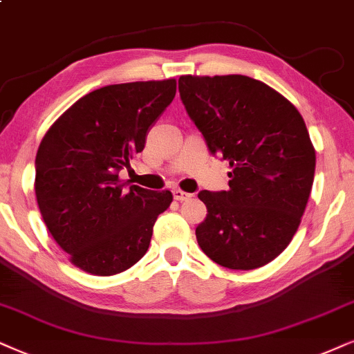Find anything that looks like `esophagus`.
Listing matches in <instances>:
<instances>
[{
	"mask_svg": "<svg viewBox=\"0 0 354 354\" xmlns=\"http://www.w3.org/2000/svg\"><path fill=\"white\" fill-rule=\"evenodd\" d=\"M173 196H174V199L180 201V203L192 198V194H189V192H186V191H183V189H174L173 191Z\"/></svg>",
	"mask_w": 354,
	"mask_h": 354,
	"instance_id": "obj_1",
	"label": "esophagus"
}]
</instances>
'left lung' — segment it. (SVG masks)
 <instances>
[{
	"instance_id": "left-lung-1",
	"label": "left lung",
	"mask_w": 354,
	"mask_h": 354,
	"mask_svg": "<svg viewBox=\"0 0 354 354\" xmlns=\"http://www.w3.org/2000/svg\"><path fill=\"white\" fill-rule=\"evenodd\" d=\"M183 104L209 150L230 165L229 191H201L203 252L229 270H254L296 234L315 173V149L289 100L243 75L178 80Z\"/></svg>"
}]
</instances>
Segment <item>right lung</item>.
<instances>
[{
  "label": "right lung",
  "instance_id": "1",
  "mask_svg": "<svg viewBox=\"0 0 354 354\" xmlns=\"http://www.w3.org/2000/svg\"><path fill=\"white\" fill-rule=\"evenodd\" d=\"M176 95V80L109 84L80 97L50 125L35 156V198L71 265L113 276L149 250L169 191L119 180Z\"/></svg>",
  "mask_w": 354,
  "mask_h": 354
}]
</instances>
